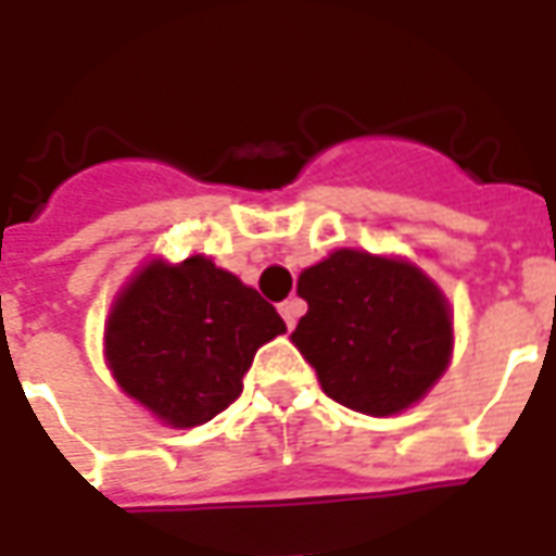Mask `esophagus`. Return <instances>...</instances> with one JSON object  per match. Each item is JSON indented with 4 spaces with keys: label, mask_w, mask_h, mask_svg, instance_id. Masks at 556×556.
<instances>
[{
    "label": "esophagus",
    "mask_w": 556,
    "mask_h": 556,
    "mask_svg": "<svg viewBox=\"0 0 556 556\" xmlns=\"http://www.w3.org/2000/svg\"><path fill=\"white\" fill-rule=\"evenodd\" d=\"M303 313V303L298 301V298H291V301L279 303V315H282V321H286V327H294L298 325V315Z\"/></svg>",
    "instance_id": "1"
}]
</instances>
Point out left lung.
Segmentation results:
<instances>
[{"label":"left lung","mask_w":556,"mask_h":556,"mask_svg":"<svg viewBox=\"0 0 556 556\" xmlns=\"http://www.w3.org/2000/svg\"><path fill=\"white\" fill-rule=\"evenodd\" d=\"M306 301L291 342L327 396L393 417L438 384L453 361V309L408 258L333 250L298 279Z\"/></svg>","instance_id":"8db88e82"}]
</instances>
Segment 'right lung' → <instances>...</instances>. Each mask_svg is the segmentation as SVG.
Instances as JSON below:
<instances>
[{"instance_id": "obj_1", "label": "right lung", "mask_w": 556, "mask_h": 556, "mask_svg": "<svg viewBox=\"0 0 556 556\" xmlns=\"http://www.w3.org/2000/svg\"><path fill=\"white\" fill-rule=\"evenodd\" d=\"M279 333L277 309L205 255L151 258L115 294L103 361L151 417L193 429L241 396L255 351Z\"/></svg>"}]
</instances>
